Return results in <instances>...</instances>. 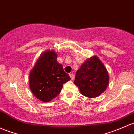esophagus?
Instances as JSON below:
<instances>
[{
    "label": "esophagus",
    "instance_id": "obj_1",
    "mask_svg": "<svg viewBox=\"0 0 134 134\" xmlns=\"http://www.w3.org/2000/svg\"><path fill=\"white\" fill-rule=\"evenodd\" d=\"M69 76H70V77H71V79L72 80H74V74H69Z\"/></svg>",
    "mask_w": 134,
    "mask_h": 134
}]
</instances>
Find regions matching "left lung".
Returning a JSON list of instances; mask_svg holds the SVG:
<instances>
[{"mask_svg":"<svg viewBox=\"0 0 134 134\" xmlns=\"http://www.w3.org/2000/svg\"><path fill=\"white\" fill-rule=\"evenodd\" d=\"M109 83V76L106 67L97 56L86 60L77 71L74 83L82 95L96 98L104 92Z\"/></svg>","mask_w":134,"mask_h":134,"instance_id":"1","label":"left lung"}]
</instances>
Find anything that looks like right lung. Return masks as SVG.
Returning <instances> with one entry per match:
<instances>
[{"label":"right lung","instance_id":"right-lung-1","mask_svg":"<svg viewBox=\"0 0 134 134\" xmlns=\"http://www.w3.org/2000/svg\"><path fill=\"white\" fill-rule=\"evenodd\" d=\"M56 58L55 51H46L29 74V88L34 95L43 102L56 98L61 92L63 84L71 80Z\"/></svg>","mask_w":134,"mask_h":134}]
</instances>
